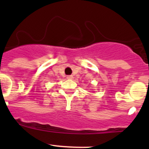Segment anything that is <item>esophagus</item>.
Instances as JSON below:
<instances>
[{
	"mask_svg": "<svg viewBox=\"0 0 149 149\" xmlns=\"http://www.w3.org/2000/svg\"><path fill=\"white\" fill-rule=\"evenodd\" d=\"M67 79L68 80H71V79H73V76H67Z\"/></svg>",
	"mask_w": 149,
	"mask_h": 149,
	"instance_id": "esophagus-1",
	"label": "esophagus"
}]
</instances>
